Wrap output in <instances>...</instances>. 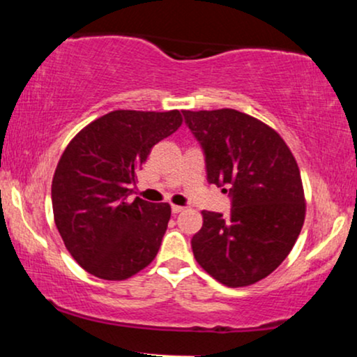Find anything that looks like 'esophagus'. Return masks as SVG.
<instances>
[{
    "instance_id": "1",
    "label": "esophagus",
    "mask_w": 357,
    "mask_h": 357,
    "mask_svg": "<svg viewBox=\"0 0 357 357\" xmlns=\"http://www.w3.org/2000/svg\"><path fill=\"white\" fill-rule=\"evenodd\" d=\"M183 210H184V206H179V204H173V206H171V211L176 213V215H178V213H181Z\"/></svg>"
}]
</instances>
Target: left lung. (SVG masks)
Instances as JSON below:
<instances>
[{
  "label": "left lung",
  "instance_id": "8db88e82",
  "mask_svg": "<svg viewBox=\"0 0 357 357\" xmlns=\"http://www.w3.org/2000/svg\"><path fill=\"white\" fill-rule=\"evenodd\" d=\"M203 147L208 181L227 186L231 211H203L196 261L227 287L261 280L285 260L305 220L301 171L272 127L235 109L183 110Z\"/></svg>",
  "mask_w": 357,
  "mask_h": 357
}]
</instances>
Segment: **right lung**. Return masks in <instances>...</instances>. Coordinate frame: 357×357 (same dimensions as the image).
<instances>
[{
  "instance_id": "add662e5",
  "label": "right lung",
  "mask_w": 357,
  "mask_h": 357,
  "mask_svg": "<svg viewBox=\"0 0 357 357\" xmlns=\"http://www.w3.org/2000/svg\"><path fill=\"white\" fill-rule=\"evenodd\" d=\"M181 122L179 110H114L84 127L61 154L52 181L55 225L92 275L126 280L158 255L171 206L130 202V186L154 144Z\"/></svg>"
}]
</instances>
